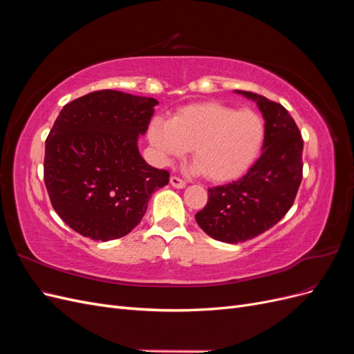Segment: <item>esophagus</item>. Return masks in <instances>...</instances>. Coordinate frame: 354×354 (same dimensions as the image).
<instances>
[{
    "label": "esophagus",
    "instance_id": "obj_1",
    "mask_svg": "<svg viewBox=\"0 0 354 354\" xmlns=\"http://www.w3.org/2000/svg\"><path fill=\"white\" fill-rule=\"evenodd\" d=\"M169 183H171V186L176 187V189H185V187H186V181L181 180V178L177 177V176L171 177V178H169Z\"/></svg>",
    "mask_w": 354,
    "mask_h": 354
}]
</instances>
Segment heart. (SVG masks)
I'll use <instances>...</instances> for the list:
<instances>
[{"instance_id":"obj_1","label":"heart","mask_w":354,"mask_h":354,"mask_svg":"<svg viewBox=\"0 0 354 354\" xmlns=\"http://www.w3.org/2000/svg\"><path fill=\"white\" fill-rule=\"evenodd\" d=\"M266 127L259 113L221 103L181 109L171 121L155 118L147 138L160 162L169 164L194 149L192 171L214 181L239 177L259 156Z\"/></svg>"}]
</instances>
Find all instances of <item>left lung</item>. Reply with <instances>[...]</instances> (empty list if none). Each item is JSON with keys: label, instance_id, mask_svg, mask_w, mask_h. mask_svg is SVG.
<instances>
[{"label": "left lung", "instance_id": "obj_1", "mask_svg": "<svg viewBox=\"0 0 354 354\" xmlns=\"http://www.w3.org/2000/svg\"><path fill=\"white\" fill-rule=\"evenodd\" d=\"M257 103L264 118L263 153L239 180L208 189L195 218L208 236L238 243L259 236L292 207L303 178V138L282 104L251 91L234 90Z\"/></svg>", "mask_w": 354, "mask_h": 354}]
</instances>
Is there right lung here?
Segmentation results:
<instances>
[{
  "instance_id": "1",
  "label": "right lung",
  "mask_w": 354,
  "mask_h": 354,
  "mask_svg": "<svg viewBox=\"0 0 354 354\" xmlns=\"http://www.w3.org/2000/svg\"><path fill=\"white\" fill-rule=\"evenodd\" d=\"M158 100L115 90L63 106L46 140L44 181L51 205L71 229L112 241L142 221L169 173L138 152Z\"/></svg>"
}]
</instances>
